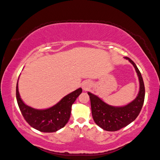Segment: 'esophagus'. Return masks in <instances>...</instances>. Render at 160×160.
<instances>
[{"instance_id": "34e87169", "label": "esophagus", "mask_w": 160, "mask_h": 160, "mask_svg": "<svg viewBox=\"0 0 160 160\" xmlns=\"http://www.w3.org/2000/svg\"><path fill=\"white\" fill-rule=\"evenodd\" d=\"M91 85L90 81H84L82 83V88L84 91H87L89 89V87Z\"/></svg>"}]
</instances>
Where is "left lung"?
<instances>
[{
	"mask_svg": "<svg viewBox=\"0 0 160 160\" xmlns=\"http://www.w3.org/2000/svg\"><path fill=\"white\" fill-rule=\"evenodd\" d=\"M124 58L135 67L140 81V91L134 100L124 107H113L105 103L96 95L88 92L93 120L105 131H116L127 127L136 119L144 104L145 88L140 71L133 61L128 57Z\"/></svg>",
	"mask_w": 160,
	"mask_h": 160,
	"instance_id": "left-lung-1",
	"label": "left lung"
}]
</instances>
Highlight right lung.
Listing matches in <instances>:
<instances>
[{
  "label": "right lung",
  "mask_w": 160,
  "mask_h": 160,
  "mask_svg": "<svg viewBox=\"0 0 160 160\" xmlns=\"http://www.w3.org/2000/svg\"><path fill=\"white\" fill-rule=\"evenodd\" d=\"M82 91V89L79 88L67 95L52 107L42 110L36 109L23 102L17 82L16 100L22 116L32 127L41 132H53L66 125L70 118L71 106Z\"/></svg>",
  "instance_id": "obj_1"
}]
</instances>
